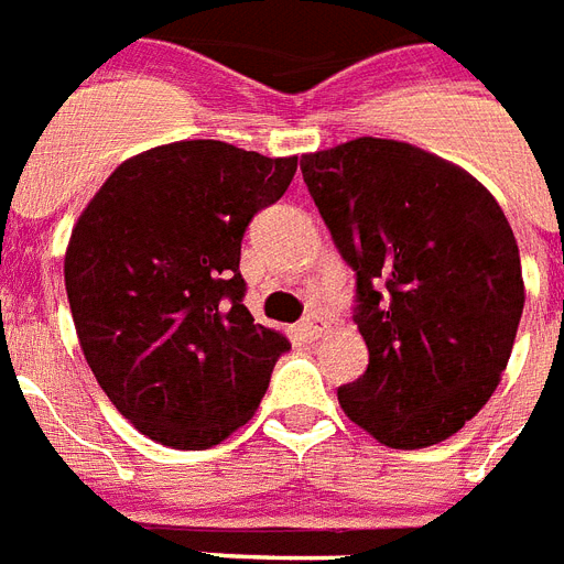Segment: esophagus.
<instances>
[{
  "label": "esophagus",
  "mask_w": 564,
  "mask_h": 564,
  "mask_svg": "<svg viewBox=\"0 0 564 564\" xmlns=\"http://www.w3.org/2000/svg\"><path fill=\"white\" fill-rule=\"evenodd\" d=\"M297 329H300V336L308 338V341H315V338L324 333V321H321L317 315H308V317H303V321H300Z\"/></svg>",
  "instance_id": "esophagus-1"
}]
</instances>
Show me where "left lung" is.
Wrapping results in <instances>:
<instances>
[{"label":"left lung","mask_w":564,"mask_h":564,"mask_svg":"<svg viewBox=\"0 0 564 564\" xmlns=\"http://www.w3.org/2000/svg\"><path fill=\"white\" fill-rule=\"evenodd\" d=\"M300 169L357 276L368 368L338 404L392 448L452 437L494 395L523 315L502 207L464 169L392 139H354Z\"/></svg>","instance_id":"8db88e82"}]
</instances>
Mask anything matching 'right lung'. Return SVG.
<instances>
[{
	"label": "right lung",
	"instance_id": "add662e5",
	"mask_svg": "<svg viewBox=\"0 0 564 564\" xmlns=\"http://www.w3.org/2000/svg\"><path fill=\"white\" fill-rule=\"evenodd\" d=\"M297 156L193 139L106 177L74 226L65 288L97 383L145 437L210 448L247 425L291 350L243 306L240 243Z\"/></svg>",
	"mask_w": 564,
	"mask_h": 564
}]
</instances>
